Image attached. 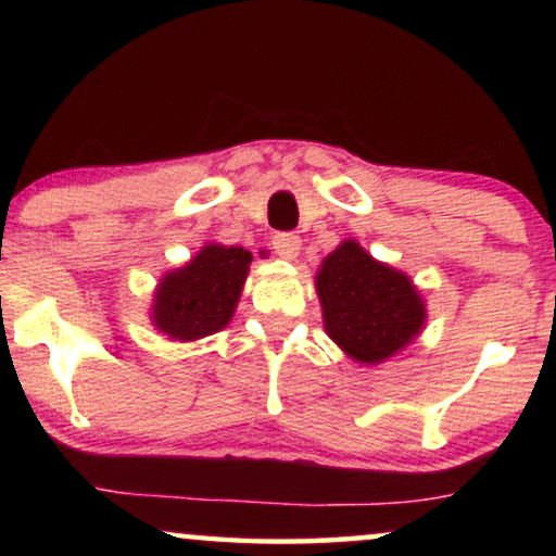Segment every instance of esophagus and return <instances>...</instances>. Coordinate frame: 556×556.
<instances>
[{
  "label": "esophagus",
  "mask_w": 556,
  "mask_h": 556,
  "mask_svg": "<svg viewBox=\"0 0 556 556\" xmlns=\"http://www.w3.org/2000/svg\"><path fill=\"white\" fill-rule=\"evenodd\" d=\"M273 250H276L283 261H293V257L301 253V238L293 232H278L276 238H273Z\"/></svg>",
  "instance_id": "obj_1"
}]
</instances>
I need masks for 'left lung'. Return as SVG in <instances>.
Segmentation results:
<instances>
[{
    "mask_svg": "<svg viewBox=\"0 0 556 556\" xmlns=\"http://www.w3.org/2000/svg\"><path fill=\"white\" fill-rule=\"evenodd\" d=\"M324 329L359 364H379L405 349L425 326V301L405 273L379 263L356 240L326 255L316 276Z\"/></svg>",
    "mask_w": 556,
    "mask_h": 556,
    "instance_id": "left-lung-1",
    "label": "left lung"
}]
</instances>
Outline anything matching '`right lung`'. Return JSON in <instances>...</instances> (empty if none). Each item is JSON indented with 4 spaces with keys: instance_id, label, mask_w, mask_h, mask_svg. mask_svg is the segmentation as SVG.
<instances>
[{
    "instance_id": "add662e5",
    "label": "right lung",
    "mask_w": 556,
    "mask_h": 556,
    "mask_svg": "<svg viewBox=\"0 0 556 556\" xmlns=\"http://www.w3.org/2000/svg\"><path fill=\"white\" fill-rule=\"evenodd\" d=\"M253 255L242 248L204 245L185 268L159 280L151 321L174 341H194L230 324Z\"/></svg>"
}]
</instances>
